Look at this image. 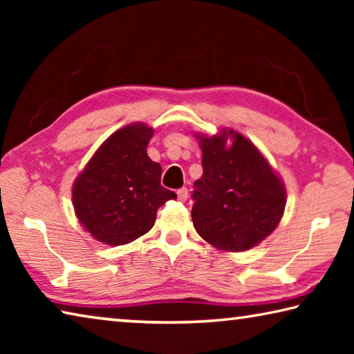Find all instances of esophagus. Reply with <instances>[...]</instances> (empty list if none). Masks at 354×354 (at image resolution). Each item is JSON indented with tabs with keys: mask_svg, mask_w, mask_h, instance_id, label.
Wrapping results in <instances>:
<instances>
[{
	"mask_svg": "<svg viewBox=\"0 0 354 354\" xmlns=\"http://www.w3.org/2000/svg\"><path fill=\"white\" fill-rule=\"evenodd\" d=\"M176 195H178V200L184 203L185 200L189 198V190H187V187H181V189H179V190L176 192Z\"/></svg>",
	"mask_w": 354,
	"mask_h": 354,
	"instance_id": "34e87169",
	"label": "esophagus"
}]
</instances>
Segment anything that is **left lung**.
I'll return each instance as SVG.
<instances>
[{
	"instance_id": "obj_1",
	"label": "left lung",
	"mask_w": 354,
	"mask_h": 354,
	"mask_svg": "<svg viewBox=\"0 0 354 354\" xmlns=\"http://www.w3.org/2000/svg\"><path fill=\"white\" fill-rule=\"evenodd\" d=\"M203 176L194 183L192 221L215 248L245 251L278 226L286 207L281 178L247 137L236 131L196 136ZM227 140L232 145H225Z\"/></svg>"
}]
</instances>
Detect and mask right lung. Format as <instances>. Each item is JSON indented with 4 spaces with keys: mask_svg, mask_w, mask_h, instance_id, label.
Wrapping results in <instances>:
<instances>
[{
    "mask_svg": "<svg viewBox=\"0 0 354 354\" xmlns=\"http://www.w3.org/2000/svg\"><path fill=\"white\" fill-rule=\"evenodd\" d=\"M153 128L134 123L113 133L73 185V206L80 223L107 245H124L151 230L156 212L176 194L160 185L162 167L147 147Z\"/></svg>",
    "mask_w": 354,
    "mask_h": 354,
    "instance_id": "obj_1",
    "label": "right lung"
}]
</instances>
